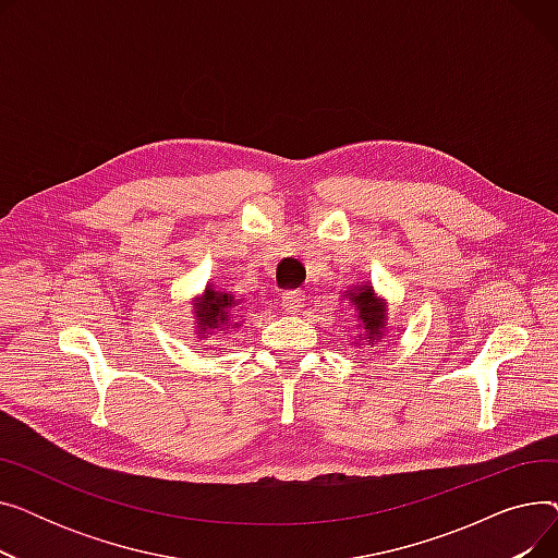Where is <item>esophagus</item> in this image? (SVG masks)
I'll list each match as a JSON object with an SVG mask.
<instances>
[{
	"label": "esophagus",
	"mask_w": 558,
	"mask_h": 558,
	"mask_svg": "<svg viewBox=\"0 0 558 558\" xmlns=\"http://www.w3.org/2000/svg\"><path fill=\"white\" fill-rule=\"evenodd\" d=\"M282 307L287 310V312H301V307H303V303H305V294L303 291H299V289H294V291H284L282 294Z\"/></svg>",
	"instance_id": "34e87169"
}]
</instances>
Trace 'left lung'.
<instances>
[{
	"mask_svg": "<svg viewBox=\"0 0 558 558\" xmlns=\"http://www.w3.org/2000/svg\"><path fill=\"white\" fill-rule=\"evenodd\" d=\"M345 296H350V303L357 307V320H360V328L366 330V341L373 343V339L383 337L387 307L373 294V287L362 284L357 291H348Z\"/></svg>",
	"mask_w": 558,
	"mask_h": 558,
	"instance_id": "1",
	"label": "left lung"
}]
</instances>
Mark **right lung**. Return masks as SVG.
Wrapping results in <instances>:
<instances>
[{
    "label": "right lung",
    "instance_id": "1",
    "mask_svg": "<svg viewBox=\"0 0 558 558\" xmlns=\"http://www.w3.org/2000/svg\"><path fill=\"white\" fill-rule=\"evenodd\" d=\"M238 303L240 301L232 294H223V291H217L215 287L205 289L203 299L194 303V312L198 316V335L228 326L232 314L238 312Z\"/></svg>",
    "mask_w": 558,
    "mask_h": 558
}]
</instances>
